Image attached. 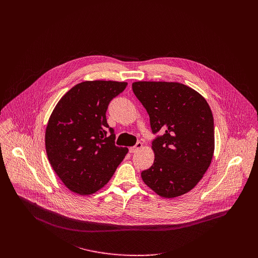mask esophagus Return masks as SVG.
I'll return each mask as SVG.
<instances>
[{
    "instance_id": "obj_1",
    "label": "esophagus",
    "mask_w": 258,
    "mask_h": 258,
    "mask_svg": "<svg viewBox=\"0 0 258 258\" xmlns=\"http://www.w3.org/2000/svg\"><path fill=\"white\" fill-rule=\"evenodd\" d=\"M142 146H143V144H142L141 142H137L135 146L129 148V152H130V153H136L139 149L142 148Z\"/></svg>"
}]
</instances>
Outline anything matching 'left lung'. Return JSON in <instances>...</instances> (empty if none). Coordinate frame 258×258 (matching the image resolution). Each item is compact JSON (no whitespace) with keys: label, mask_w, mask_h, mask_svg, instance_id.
<instances>
[{"label":"left lung","mask_w":258,"mask_h":258,"mask_svg":"<svg viewBox=\"0 0 258 258\" xmlns=\"http://www.w3.org/2000/svg\"><path fill=\"white\" fill-rule=\"evenodd\" d=\"M147 110L155 160L141 173L144 183L165 198L190 190L208 170L215 149V125L206 99L178 82L132 84Z\"/></svg>","instance_id":"obj_1"}]
</instances>
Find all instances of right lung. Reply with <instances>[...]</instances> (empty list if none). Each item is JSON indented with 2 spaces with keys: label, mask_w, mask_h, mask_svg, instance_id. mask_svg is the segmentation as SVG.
Returning <instances> with one entry per match:
<instances>
[{
  "label": "right lung",
  "mask_w": 258,
  "mask_h": 258,
  "mask_svg": "<svg viewBox=\"0 0 258 258\" xmlns=\"http://www.w3.org/2000/svg\"><path fill=\"white\" fill-rule=\"evenodd\" d=\"M126 82L84 81L56 104L45 131L48 161L72 191L90 195L107 184L128 149L115 145L106 111Z\"/></svg>",
  "instance_id": "add662e5"
}]
</instances>
